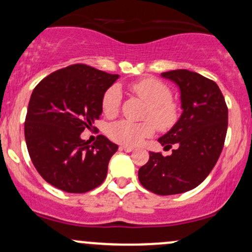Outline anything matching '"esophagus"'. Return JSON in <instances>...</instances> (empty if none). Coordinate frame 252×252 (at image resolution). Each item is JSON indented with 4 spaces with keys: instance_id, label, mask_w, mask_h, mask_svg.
I'll list each match as a JSON object with an SVG mask.
<instances>
[{
    "instance_id": "34e87169",
    "label": "esophagus",
    "mask_w": 252,
    "mask_h": 252,
    "mask_svg": "<svg viewBox=\"0 0 252 252\" xmlns=\"http://www.w3.org/2000/svg\"><path fill=\"white\" fill-rule=\"evenodd\" d=\"M133 147H129V145H121L120 147V150L126 151V153H131V151H133Z\"/></svg>"
}]
</instances>
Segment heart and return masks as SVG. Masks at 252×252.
<instances>
[{
	"label": "heart",
	"mask_w": 252,
	"mask_h": 252,
	"mask_svg": "<svg viewBox=\"0 0 252 252\" xmlns=\"http://www.w3.org/2000/svg\"><path fill=\"white\" fill-rule=\"evenodd\" d=\"M131 90L148 104L145 119L153 121L133 123L129 120H119L108 128V134L116 143L125 145H138L151 137L155 132V126L166 131L178 120V107L172 101V91L166 84L154 78H147L132 84ZM121 102V91L118 86H112L105 91L102 98V110L108 118L118 114Z\"/></svg>",
	"instance_id": "1"
}]
</instances>
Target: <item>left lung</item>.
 <instances>
[{"label":"left lung","mask_w":252,"mask_h":252,"mask_svg":"<svg viewBox=\"0 0 252 252\" xmlns=\"http://www.w3.org/2000/svg\"><path fill=\"white\" fill-rule=\"evenodd\" d=\"M161 77L178 86L183 113L158 142L178 149L166 158L150 151L138 179L147 190L169 196L192 190L212 172L223 148L228 109L218 84L198 73L175 69Z\"/></svg>","instance_id":"left-lung-1"}]
</instances>
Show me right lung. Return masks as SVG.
<instances>
[{
	"label": "right lung",
	"instance_id": "add662e5",
	"mask_svg": "<svg viewBox=\"0 0 252 252\" xmlns=\"http://www.w3.org/2000/svg\"><path fill=\"white\" fill-rule=\"evenodd\" d=\"M119 74L86 64L51 73L34 88L25 120L32 163L50 185L84 193L103 183L118 145L99 134L93 145L82 139L102 114V98Z\"/></svg>",
	"mask_w": 252,
	"mask_h": 252
}]
</instances>
